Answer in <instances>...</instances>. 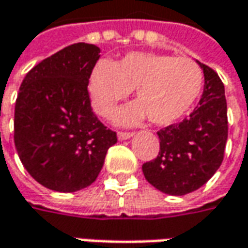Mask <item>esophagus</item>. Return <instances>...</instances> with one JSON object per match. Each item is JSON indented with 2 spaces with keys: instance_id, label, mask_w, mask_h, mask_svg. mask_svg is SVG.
I'll list each match as a JSON object with an SVG mask.
<instances>
[{
  "instance_id": "34e87169",
  "label": "esophagus",
  "mask_w": 248,
  "mask_h": 248,
  "mask_svg": "<svg viewBox=\"0 0 248 248\" xmlns=\"http://www.w3.org/2000/svg\"><path fill=\"white\" fill-rule=\"evenodd\" d=\"M134 134L132 132H127V131H120L119 132V139H128L131 138Z\"/></svg>"
}]
</instances>
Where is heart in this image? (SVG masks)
<instances>
[{"label":"heart","mask_w":248,"mask_h":248,"mask_svg":"<svg viewBox=\"0 0 248 248\" xmlns=\"http://www.w3.org/2000/svg\"><path fill=\"white\" fill-rule=\"evenodd\" d=\"M202 67L190 58L153 52H129L120 61H100L91 73L92 105L109 116L116 105L135 90L138 103L117 114L131 124L148 116L153 124H174L195 106L203 88Z\"/></svg>","instance_id":"heart-1"}]
</instances>
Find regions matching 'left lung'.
<instances>
[{"mask_svg": "<svg viewBox=\"0 0 248 248\" xmlns=\"http://www.w3.org/2000/svg\"><path fill=\"white\" fill-rule=\"evenodd\" d=\"M204 91L200 105L181 123L157 132V157L142 166L150 185L167 195L195 192L214 175L222 164L228 139V109L224 82L207 64Z\"/></svg>", "mask_w": 248, "mask_h": 248, "instance_id": "1", "label": "left lung"}]
</instances>
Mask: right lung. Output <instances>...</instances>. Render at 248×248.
Instances as JSON below:
<instances>
[{
  "instance_id": "obj_1",
  "label": "right lung",
  "mask_w": 248,
  "mask_h": 248,
  "mask_svg": "<svg viewBox=\"0 0 248 248\" xmlns=\"http://www.w3.org/2000/svg\"><path fill=\"white\" fill-rule=\"evenodd\" d=\"M99 52L92 44L69 45L35 64L19 88L15 148L27 172L51 190L90 186L117 142L91 108L88 82Z\"/></svg>"
}]
</instances>
